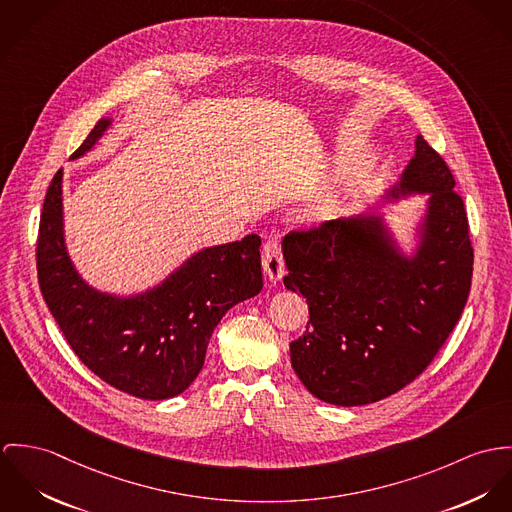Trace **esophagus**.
<instances>
[{
  "label": "esophagus",
  "mask_w": 512,
  "mask_h": 512,
  "mask_svg": "<svg viewBox=\"0 0 512 512\" xmlns=\"http://www.w3.org/2000/svg\"><path fill=\"white\" fill-rule=\"evenodd\" d=\"M263 269L273 283L284 277L283 251L277 237L267 239L263 245Z\"/></svg>",
  "instance_id": "1"
}]
</instances>
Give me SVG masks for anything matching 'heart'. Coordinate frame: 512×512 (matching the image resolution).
<instances>
[{"label":"heart","instance_id":"1","mask_svg":"<svg viewBox=\"0 0 512 512\" xmlns=\"http://www.w3.org/2000/svg\"><path fill=\"white\" fill-rule=\"evenodd\" d=\"M341 202H343V190L341 188H328L310 202L306 212L312 220H328V218L336 216V212L340 210Z\"/></svg>","mask_w":512,"mask_h":512}]
</instances>
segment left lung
I'll use <instances>...</instances> for the list:
<instances>
[{
  "mask_svg": "<svg viewBox=\"0 0 512 512\" xmlns=\"http://www.w3.org/2000/svg\"><path fill=\"white\" fill-rule=\"evenodd\" d=\"M446 161L416 137L391 198L430 194L420 245L404 257L379 216L326 222L283 239L284 286L308 304L290 343L302 385L320 400L359 406L410 385L436 357L465 308L473 247Z\"/></svg>",
  "mask_w": 512,
  "mask_h": 512,
  "instance_id": "obj_1",
  "label": "left lung"
}]
</instances>
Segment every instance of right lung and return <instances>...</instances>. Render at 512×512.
Instances as JSON below:
<instances>
[{
  "label": "right lung",
  "instance_id": "right-lung-1",
  "mask_svg": "<svg viewBox=\"0 0 512 512\" xmlns=\"http://www.w3.org/2000/svg\"><path fill=\"white\" fill-rule=\"evenodd\" d=\"M100 119L72 153H88L110 127ZM261 237L198 251L169 279L119 298L84 283L64 247L62 171L45 196L37 275L43 298L78 359L102 381L145 400L176 397L198 377L214 328L263 288Z\"/></svg>",
  "mask_w": 512,
  "mask_h": 512
}]
</instances>
